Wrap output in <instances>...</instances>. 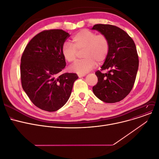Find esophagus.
Returning a JSON list of instances; mask_svg holds the SVG:
<instances>
[{
    "mask_svg": "<svg viewBox=\"0 0 159 159\" xmlns=\"http://www.w3.org/2000/svg\"><path fill=\"white\" fill-rule=\"evenodd\" d=\"M85 75H86L85 74H78V77H79V78L83 77V76H85Z\"/></svg>",
    "mask_w": 159,
    "mask_h": 159,
    "instance_id": "1",
    "label": "esophagus"
}]
</instances>
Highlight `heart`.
I'll return each instance as SVG.
<instances>
[{"instance_id":"b5f03b06","label":"heart","mask_w":159,"mask_h":159,"mask_svg":"<svg viewBox=\"0 0 159 159\" xmlns=\"http://www.w3.org/2000/svg\"><path fill=\"white\" fill-rule=\"evenodd\" d=\"M72 43H63L61 54L68 62L76 60L78 51L82 52L83 59L76 61L70 67L71 71L78 74H85L94 68L96 62L101 63L107 58L110 51V41L104 34H97L89 30H82L72 38Z\"/></svg>"}]
</instances>
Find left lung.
Instances as JSON below:
<instances>
[{"mask_svg": "<svg viewBox=\"0 0 159 159\" xmlns=\"http://www.w3.org/2000/svg\"><path fill=\"white\" fill-rule=\"evenodd\" d=\"M105 34L110 51L101 69L95 74L98 83L93 87L95 96L108 103L119 102L132 90L139 67V57L133 39L124 30L110 24H96L92 27ZM107 70L106 73L102 71Z\"/></svg>", "mask_w": 159, "mask_h": 159, "instance_id": "1", "label": "left lung"}]
</instances>
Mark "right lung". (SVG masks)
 <instances>
[{
    "instance_id": "add662e5",
    "label": "right lung",
    "mask_w": 159,
    "mask_h": 159,
    "mask_svg": "<svg viewBox=\"0 0 159 159\" xmlns=\"http://www.w3.org/2000/svg\"><path fill=\"white\" fill-rule=\"evenodd\" d=\"M70 35L62 30H44L26 45L20 63L22 86L33 103L55 111L68 101L76 73H61L66 66L61 48Z\"/></svg>"
}]
</instances>
